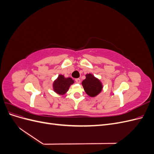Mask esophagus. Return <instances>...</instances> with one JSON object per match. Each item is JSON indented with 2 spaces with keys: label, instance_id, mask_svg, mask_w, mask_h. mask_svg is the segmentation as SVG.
Instances as JSON below:
<instances>
[{
  "label": "esophagus",
  "instance_id": "34e87169",
  "mask_svg": "<svg viewBox=\"0 0 154 154\" xmlns=\"http://www.w3.org/2000/svg\"><path fill=\"white\" fill-rule=\"evenodd\" d=\"M75 81H76V82L77 83H80V82H81V80L80 78H76V80H75Z\"/></svg>",
  "mask_w": 154,
  "mask_h": 154
}]
</instances>
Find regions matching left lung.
<instances>
[{
  "label": "left lung",
  "mask_w": 154,
  "mask_h": 154,
  "mask_svg": "<svg viewBox=\"0 0 154 154\" xmlns=\"http://www.w3.org/2000/svg\"><path fill=\"white\" fill-rule=\"evenodd\" d=\"M85 76L86 78L82 82L83 88L89 96H96L102 90L101 83L91 74H87Z\"/></svg>",
  "instance_id": "8db88e82"
}]
</instances>
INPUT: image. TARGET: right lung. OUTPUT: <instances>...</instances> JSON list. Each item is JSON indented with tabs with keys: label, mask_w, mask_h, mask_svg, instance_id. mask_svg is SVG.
I'll use <instances>...</instances> for the list:
<instances>
[{
	"label": "right lung",
	"mask_w": 154,
	"mask_h": 154,
	"mask_svg": "<svg viewBox=\"0 0 154 154\" xmlns=\"http://www.w3.org/2000/svg\"><path fill=\"white\" fill-rule=\"evenodd\" d=\"M74 83L71 78H65L63 75H59L53 83L54 91L59 94H64Z\"/></svg>",
	"instance_id": "1"
}]
</instances>
